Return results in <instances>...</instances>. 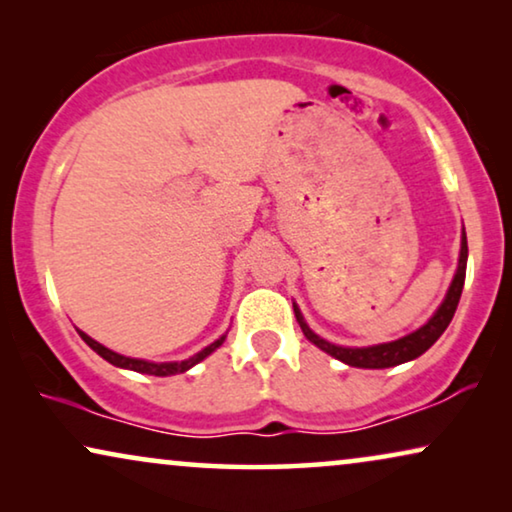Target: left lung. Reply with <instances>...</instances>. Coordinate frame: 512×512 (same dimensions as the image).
Returning a JSON list of instances; mask_svg holds the SVG:
<instances>
[{
    "instance_id": "1",
    "label": "left lung",
    "mask_w": 512,
    "mask_h": 512,
    "mask_svg": "<svg viewBox=\"0 0 512 512\" xmlns=\"http://www.w3.org/2000/svg\"><path fill=\"white\" fill-rule=\"evenodd\" d=\"M466 258H468V242H466V233H464V235H461V254H459L457 275H454V279H452V286H450V291H447L443 305L438 307V312L433 314V317L426 321V324L419 328V331L405 335V338H401V340L387 342V345H375V347H338V345H331V342H326L324 338H319L317 333L310 331V326L305 324L303 314H300L296 305H293V312H296V319H298L300 328H303L305 338L314 342V345H317L319 349H324L326 354H331L338 361L347 363V366H354V368H391V366H398V363L412 361V359H417V356H422L426 349H429L433 342H436L440 335L445 333V328L450 326L454 312H457L461 291H464Z\"/></svg>"
}]
</instances>
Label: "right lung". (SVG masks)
Instances as JSON below:
<instances>
[{
  "label": "right lung",
  "instance_id": "right-lung-1",
  "mask_svg": "<svg viewBox=\"0 0 512 512\" xmlns=\"http://www.w3.org/2000/svg\"><path fill=\"white\" fill-rule=\"evenodd\" d=\"M81 333V331H79ZM81 338L86 340L88 347H93L97 354L102 356V359H107L109 363H114V366L118 368H128V370H135V373H146V375H156V377H165V375H177V373H184V370L193 368L195 363H200L205 356H209L214 352L216 347H221V342L226 340V335L223 338H219L216 342H212V345L202 349V352H198L195 356H191V359L186 361H174V363H149V361H142V359H128V356H121L116 352H111V349L102 347L100 342H95L93 338H88L86 333H81Z\"/></svg>",
  "mask_w": 512,
  "mask_h": 512
}]
</instances>
